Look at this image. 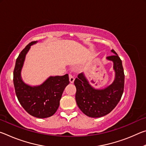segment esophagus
<instances>
[{"instance_id":"esophagus-1","label":"esophagus","mask_w":146,"mask_h":146,"mask_svg":"<svg viewBox=\"0 0 146 146\" xmlns=\"http://www.w3.org/2000/svg\"><path fill=\"white\" fill-rule=\"evenodd\" d=\"M69 80H70V82L71 84H73L74 82V80H75V78H74V76L70 74L69 75Z\"/></svg>"}]
</instances>
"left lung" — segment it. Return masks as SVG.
I'll list each match as a JSON object with an SVG mask.
<instances>
[{"label":"left lung","mask_w":146,"mask_h":146,"mask_svg":"<svg viewBox=\"0 0 146 146\" xmlns=\"http://www.w3.org/2000/svg\"><path fill=\"white\" fill-rule=\"evenodd\" d=\"M111 52L115 55L106 58L113 62L115 76L111 84L104 89L94 88L84 73L79 74L74 82L76 88L75 99L77 106L90 117L98 118L108 115L122 97L125 77L122 60L113 49Z\"/></svg>","instance_id":"8db88e82"}]
</instances>
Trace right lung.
<instances>
[{
	"label": "right lung",
	"instance_id": "1",
	"mask_svg": "<svg viewBox=\"0 0 146 146\" xmlns=\"http://www.w3.org/2000/svg\"><path fill=\"white\" fill-rule=\"evenodd\" d=\"M36 42L33 41L28 44L17 57L13 71V84L17 97L24 110L35 117L44 118L53 115L58 110L62 95L70 81L68 75L66 74L49 76L39 86H31L24 83L21 76L22 68L31 46Z\"/></svg>",
	"mask_w": 146,
	"mask_h": 146
}]
</instances>
